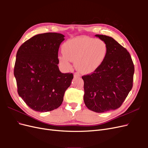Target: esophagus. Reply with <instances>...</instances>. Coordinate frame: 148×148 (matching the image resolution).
I'll return each mask as SVG.
<instances>
[{
	"instance_id": "34e87169",
	"label": "esophagus",
	"mask_w": 148,
	"mask_h": 148,
	"mask_svg": "<svg viewBox=\"0 0 148 148\" xmlns=\"http://www.w3.org/2000/svg\"><path fill=\"white\" fill-rule=\"evenodd\" d=\"M73 76H74V77H81V76H80V75L78 73H77V72L74 73Z\"/></svg>"
}]
</instances>
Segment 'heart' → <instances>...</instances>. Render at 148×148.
Masks as SVG:
<instances>
[{"label":"heart","instance_id":"heart-1","mask_svg":"<svg viewBox=\"0 0 148 148\" xmlns=\"http://www.w3.org/2000/svg\"><path fill=\"white\" fill-rule=\"evenodd\" d=\"M64 55L58 56L61 67L69 70L74 62L76 69L84 74L95 71L104 62L108 53L105 41L90 37H78L66 41L62 46Z\"/></svg>","mask_w":148,"mask_h":148}]
</instances>
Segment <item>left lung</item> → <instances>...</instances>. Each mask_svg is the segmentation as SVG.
I'll use <instances>...</instances> for the list:
<instances>
[{
	"label": "left lung",
	"instance_id": "1",
	"mask_svg": "<svg viewBox=\"0 0 148 148\" xmlns=\"http://www.w3.org/2000/svg\"><path fill=\"white\" fill-rule=\"evenodd\" d=\"M108 47L104 62L95 71L83 76L84 102L97 113L118 109L133 86L135 69L129 52L114 39L96 34Z\"/></svg>",
	"mask_w": 148,
	"mask_h": 148
}]
</instances>
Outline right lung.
I'll return each instance as SVG.
<instances>
[{
    "mask_svg": "<svg viewBox=\"0 0 148 148\" xmlns=\"http://www.w3.org/2000/svg\"><path fill=\"white\" fill-rule=\"evenodd\" d=\"M64 35L46 33L34 36L18 50L14 67L18 93L33 110L45 112L58 108L73 78L62 73L58 51Z\"/></svg>",
    "mask_w": 148,
    "mask_h": 148,
    "instance_id": "obj_1",
    "label": "right lung"
}]
</instances>
